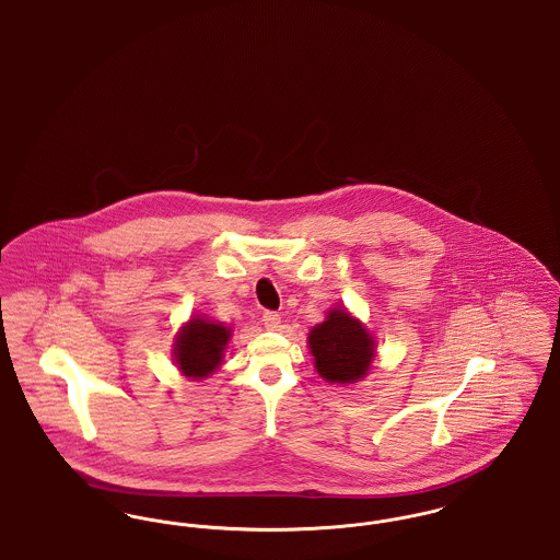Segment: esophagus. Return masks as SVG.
Returning a JSON list of instances; mask_svg holds the SVG:
<instances>
[{
	"label": "esophagus",
	"mask_w": 560,
	"mask_h": 560,
	"mask_svg": "<svg viewBox=\"0 0 560 560\" xmlns=\"http://www.w3.org/2000/svg\"><path fill=\"white\" fill-rule=\"evenodd\" d=\"M262 320H265V327L267 329H279V325H281V315H277L275 311H267L265 315H262Z\"/></svg>",
	"instance_id": "34e87169"
}]
</instances>
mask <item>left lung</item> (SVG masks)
Returning <instances> with one entry per match:
<instances>
[{"mask_svg":"<svg viewBox=\"0 0 560 560\" xmlns=\"http://www.w3.org/2000/svg\"><path fill=\"white\" fill-rule=\"evenodd\" d=\"M308 347L320 377L331 384L363 380L375 357V342L368 327L340 306L331 308L327 319L311 329Z\"/></svg>","mask_w":560,"mask_h":560,"instance_id":"left-lung-1","label":"left lung"}]
</instances>
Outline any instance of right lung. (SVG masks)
<instances>
[{
    "instance_id": "add662e5",
    "label": "right lung",
    "mask_w": 560,
    "mask_h": 560,
    "mask_svg": "<svg viewBox=\"0 0 560 560\" xmlns=\"http://www.w3.org/2000/svg\"><path fill=\"white\" fill-rule=\"evenodd\" d=\"M229 340V327L197 315L178 331L174 342V361L183 375L203 380L222 365Z\"/></svg>"
}]
</instances>
